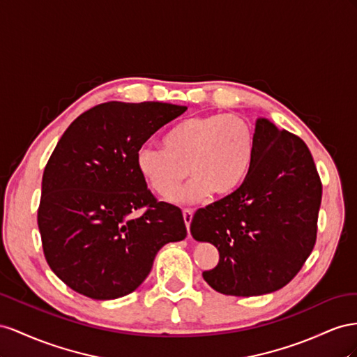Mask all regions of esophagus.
Listing matches in <instances>:
<instances>
[{
  "label": "esophagus",
  "mask_w": 357,
  "mask_h": 357,
  "mask_svg": "<svg viewBox=\"0 0 357 357\" xmlns=\"http://www.w3.org/2000/svg\"><path fill=\"white\" fill-rule=\"evenodd\" d=\"M182 215H184V221H185V226H187V230H188V236L190 235V222L192 220V211L191 209H184L182 211Z\"/></svg>",
  "instance_id": "esophagus-1"
}]
</instances>
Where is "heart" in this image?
I'll return each mask as SVG.
<instances>
[{
  "mask_svg": "<svg viewBox=\"0 0 357 357\" xmlns=\"http://www.w3.org/2000/svg\"><path fill=\"white\" fill-rule=\"evenodd\" d=\"M254 130L235 114L191 116L172 127L162 145L145 144L136 151V167L157 195L167 197L187 173L192 179L173 200L191 203L212 192L224 197L247 178L254 154Z\"/></svg>",
  "mask_w": 357,
  "mask_h": 357,
  "instance_id": "heart-1",
  "label": "heart"
}]
</instances>
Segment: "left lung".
Returning a JSON list of instances; mask_svg holds the SVG:
<instances>
[{
  "label": "left lung",
  "instance_id": "obj_1",
  "mask_svg": "<svg viewBox=\"0 0 357 357\" xmlns=\"http://www.w3.org/2000/svg\"><path fill=\"white\" fill-rule=\"evenodd\" d=\"M247 178L231 195L196 211L191 235L220 252L203 280L222 294L260 296L289 284L317 238L321 182L308 146L259 118Z\"/></svg>",
  "mask_w": 357,
  "mask_h": 357
}]
</instances>
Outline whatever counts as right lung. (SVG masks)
<instances>
[{
	"instance_id": "obj_1",
	"label": "right lung",
	"mask_w": 357,
	"mask_h": 357,
	"mask_svg": "<svg viewBox=\"0 0 357 357\" xmlns=\"http://www.w3.org/2000/svg\"><path fill=\"white\" fill-rule=\"evenodd\" d=\"M185 110L109 101L64 131L43 172L37 222L46 261L70 289L97 301L126 296L162 245L187 236L181 209L152 196L135 161L137 148Z\"/></svg>"
}]
</instances>
